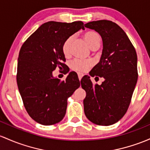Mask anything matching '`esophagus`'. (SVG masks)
<instances>
[{
	"instance_id": "esophagus-1",
	"label": "esophagus",
	"mask_w": 150,
	"mask_h": 150,
	"mask_svg": "<svg viewBox=\"0 0 150 150\" xmlns=\"http://www.w3.org/2000/svg\"><path fill=\"white\" fill-rule=\"evenodd\" d=\"M78 78H79V80H81L82 79V78H83V73H80V72H78Z\"/></svg>"
}]
</instances>
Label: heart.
I'll list each match as a JSON object with an SVG mask.
<instances>
[{
	"label": "heart",
	"instance_id": "heart-1",
	"mask_svg": "<svg viewBox=\"0 0 150 150\" xmlns=\"http://www.w3.org/2000/svg\"><path fill=\"white\" fill-rule=\"evenodd\" d=\"M83 38L88 45L92 50H96L100 47L101 42V38L99 34L93 30H88L84 33ZM73 40L72 36L67 38L62 45V52L65 57H69L70 55V45ZM93 65V62L90 60H82V59H74L70 62V67L72 70L78 72H85Z\"/></svg>",
	"mask_w": 150,
	"mask_h": 150
}]
</instances>
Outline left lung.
I'll use <instances>...</instances> for the list:
<instances>
[{
  "label": "left lung",
  "mask_w": 150,
  "mask_h": 150,
  "mask_svg": "<svg viewBox=\"0 0 150 150\" xmlns=\"http://www.w3.org/2000/svg\"><path fill=\"white\" fill-rule=\"evenodd\" d=\"M85 27L99 33L103 39L101 58L90 75L105 80L99 85H93L88 75L82 79L86 92L84 111L94 124L111 125L125 115L130 104L138 78L136 51L125 31L112 21H92Z\"/></svg>",
  "instance_id": "1"
}]
</instances>
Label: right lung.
Instances as JSON below:
<instances>
[{
    "label": "right lung",
    "mask_w": 150,
    "mask_h": 150,
    "mask_svg": "<svg viewBox=\"0 0 150 150\" xmlns=\"http://www.w3.org/2000/svg\"><path fill=\"white\" fill-rule=\"evenodd\" d=\"M81 28L85 29L82 21H49L36 30L20 50L18 87L26 111L38 123L51 125L61 121L67 98L80 87L75 74L70 72L61 81L53 78L52 71L57 67L65 68L62 42Z\"/></svg>",
    "instance_id": "obj_1"
}]
</instances>
